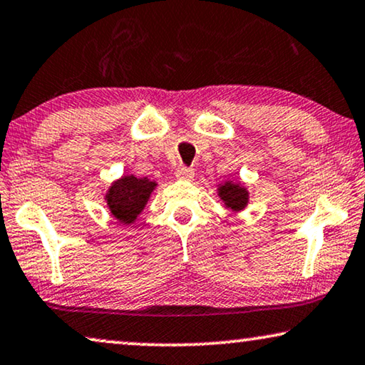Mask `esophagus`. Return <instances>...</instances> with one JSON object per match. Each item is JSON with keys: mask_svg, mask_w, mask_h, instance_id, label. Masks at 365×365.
Wrapping results in <instances>:
<instances>
[{"mask_svg": "<svg viewBox=\"0 0 365 365\" xmlns=\"http://www.w3.org/2000/svg\"><path fill=\"white\" fill-rule=\"evenodd\" d=\"M193 170L192 168H187V167H180L177 170V178H180V180H192L193 178Z\"/></svg>", "mask_w": 365, "mask_h": 365, "instance_id": "1", "label": "esophagus"}]
</instances>
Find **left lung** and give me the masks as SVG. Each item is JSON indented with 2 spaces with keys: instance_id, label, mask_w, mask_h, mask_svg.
Masks as SVG:
<instances>
[{
  "instance_id": "8db88e82",
  "label": "left lung",
  "mask_w": 365,
  "mask_h": 365,
  "mask_svg": "<svg viewBox=\"0 0 365 365\" xmlns=\"http://www.w3.org/2000/svg\"><path fill=\"white\" fill-rule=\"evenodd\" d=\"M217 193L220 200L225 203V207L235 213L243 212L250 203V192L241 182L227 180L223 183H218Z\"/></svg>"
}]
</instances>
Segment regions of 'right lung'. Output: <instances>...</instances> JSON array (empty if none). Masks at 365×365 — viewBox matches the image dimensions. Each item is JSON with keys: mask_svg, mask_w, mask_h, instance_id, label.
I'll return each instance as SVG.
<instances>
[{"mask_svg": "<svg viewBox=\"0 0 365 365\" xmlns=\"http://www.w3.org/2000/svg\"><path fill=\"white\" fill-rule=\"evenodd\" d=\"M155 188L157 182L148 180L147 177L138 178L130 173L117 178L106 192L107 210L119 223L132 225L143 212Z\"/></svg>", "mask_w": 365, "mask_h": 365, "instance_id": "1", "label": "right lung"}]
</instances>
